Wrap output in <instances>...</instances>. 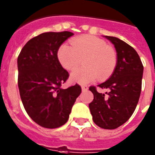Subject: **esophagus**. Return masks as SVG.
Here are the masks:
<instances>
[{"instance_id":"1","label":"esophagus","mask_w":155,"mask_h":155,"mask_svg":"<svg viewBox=\"0 0 155 155\" xmlns=\"http://www.w3.org/2000/svg\"><path fill=\"white\" fill-rule=\"evenodd\" d=\"M87 89H88V87H87V85H82V86H81L82 91H86Z\"/></svg>"}]
</instances>
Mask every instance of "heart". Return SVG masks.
I'll list each match as a JSON object with an SVG mask.
<instances>
[{"label": "heart", "instance_id": "heart-1", "mask_svg": "<svg viewBox=\"0 0 155 155\" xmlns=\"http://www.w3.org/2000/svg\"><path fill=\"white\" fill-rule=\"evenodd\" d=\"M71 46L63 45L58 51L59 63L65 70L73 71L83 59L84 67L72 72L71 81L86 84L111 75L117 64V54L101 38L83 35L71 41Z\"/></svg>", "mask_w": 155, "mask_h": 155}]
</instances>
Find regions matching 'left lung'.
<instances>
[{"label":"left lung","instance_id":"1","mask_svg":"<svg viewBox=\"0 0 155 155\" xmlns=\"http://www.w3.org/2000/svg\"><path fill=\"white\" fill-rule=\"evenodd\" d=\"M117 51V64L110 78L98 84L108 90L106 94L98 93L91 86L94 99L89 104L93 120L104 129L117 128L134 113L140 97L144 67L137 51L115 37L105 36Z\"/></svg>","mask_w":155,"mask_h":155}]
</instances>
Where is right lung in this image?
<instances>
[{"instance_id":"obj_1","label":"right lung","mask_w":155,"mask_h":155,"mask_svg":"<svg viewBox=\"0 0 155 155\" xmlns=\"http://www.w3.org/2000/svg\"><path fill=\"white\" fill-rule=\"evenodd\" d=\"M74 34L46 32L31 38L18 58V87L23 105L32 120L46 128H57L68 121L81 87L61 85L69 74L58 59V51Z\"/></svg>"}]
</instances>
